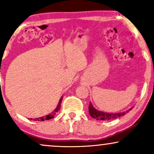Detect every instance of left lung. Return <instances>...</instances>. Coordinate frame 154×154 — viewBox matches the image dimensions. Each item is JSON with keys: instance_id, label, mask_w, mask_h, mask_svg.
<instances>
[{"instance_id": "obj_1", "label": "left lung", "mask_w": 154, "mask_h": 154, "mask_svg": "<svg viewBox=\"0 0 154 154\" xmlns=\"http://www.w3.org/2000/svg\"><path fill=\"white\" fill-rule=\"evenodd\" d=\"M133 107H131L129 110L125 111V112H117V113H109V112H103V111L97 110V109H95V107H93L92 103H90V105H89V113H90V116H91L92 118H93L94 119L104 120V121H110V120H115L116 119V118H120L121 117V116H124L125 113H127L129 111L132 110Z\"/></svg>"}]
</instances>
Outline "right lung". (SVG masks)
<instances>
[{"mask_svg": "<svg viewBox=\"0 0 154 154\" xmlns=\"http://www.w3.org/2000/svg\"><path fill=\"white\" fill-rule=\"evenodd\" d=\"M62 98H63V96H62L60 98V100H59V103L58 105H57V106L56 108H55V110L52 111V112H51L49 115H47V116H44V117H41V118H35V119H33V120H36V121H44V120H50V119H52L54 118V116L56 115L57 112H59V109H60V106H61V103H62ZM31 120H32V118H31Z\"/></svg>", "mask_w": 154, "mask_h": 154, "instance_id": "add662e5", "label": "right lung"}]
</instances>
